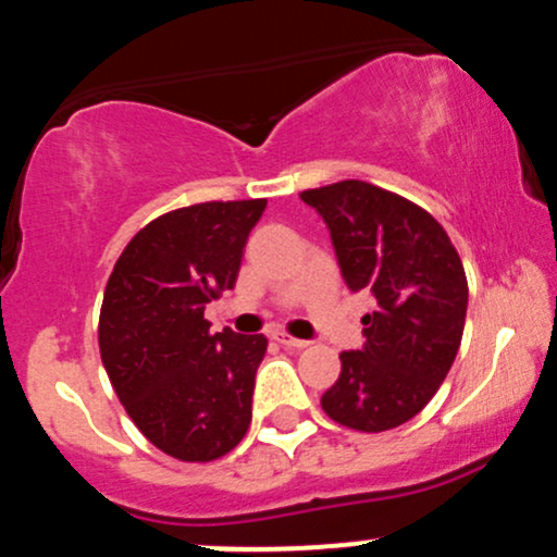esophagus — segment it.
I'll return each instance as SVG.
<instances>
[{
	"label": "esophagus",
	"instance_id": "esophagus-1",
	"mask_svg": "<svg viewBox=\"0 0 557 557\" xmlns=\"http://www.w3.org/2000/svg\"><path fill=\"white\" fill-rule=\"evenodd\" d=\"M273 339H276L278 345H284V348H289V350H302V348H308V339H300V337H292L289 332H276L273 334Z\"/></svg>",
	"mask_w": 557,
	"mask_h": 557
}]
</instances>
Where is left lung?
<instances>
[{"label": "left lung", "mask_w": 557, "mask_h": 557, "mask_svg": "<svg viewBox=\"0 0 557 557\" xmlns=\"http://www.w3.org/2000/svg\"><path fill=\"white\" fill-rule=\"evenodd\" d=\"M332 233L339 271L369 292L363 350L339 356L321 396L329 420L382 433L420 414L446 380L465 332L468 276L444 225L414 201L363 181L302 190Z\"/></svg>", "instance_id": "1"}]
</instances>
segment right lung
Instances as JSON below:
<instances>
[{
  "label": "right lung",
  "mask_w": 557,
  "mask_h": 557,
  "mask_svg": "<svg viewBox=\"0 0 557 557\" xmlns=\"http://www.w3.org/2000/svg\"><path fill=\"white\" fill-rule=\"evenodd\" d=\"M265 199L172 209L129 238L100 305L103 367L129 420L181 462H212L247 435L262 334L209 332Z\"/></svg>",
  "instance_id": "right-lung-1"
}]
</instances>
